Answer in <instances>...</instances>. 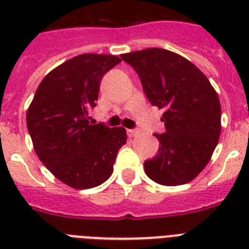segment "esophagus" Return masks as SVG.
I'll return each instance as SVG.
<instances>
[{
    "label": "esophagus",
    "mask_w": 249,
    "mask_h": 249,
    "mask_svg": "<svg viewBox=\"0 0 249 249\" xmlns=\"http://www.w3.org/2000/svg\"><path fill=\"white\" fill-rule=\"evenodd\" d=\"M126 133H128L129 137H134L137 134V130H134V129H126Z\"/></svg>",
    "instance_id": "1"
}]
</instances>
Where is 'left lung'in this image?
<instances>
[{
	"instance_id": "obj_1",
	"label": "left lung",
	"mask_w": 249,
	"mask_h": 249,
	"mask_svg": "<svg viewBox=\"0 0 249 249\" xmlns=\"http://www.w3.org/2000/svg\"><path fill=\"white\" fill-rule=\"evenodd\" d=\"M121 59L140 76L146 97L164 111L159 150L144 161V172L159 185L193 181L212 156L221 133L218 95L190 60L165 49H144Z\"/></svg>"
}]
</instances>
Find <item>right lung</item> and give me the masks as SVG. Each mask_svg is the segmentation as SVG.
I'll return each mask as SVG.
<instances>
[{
	"instance_id": "add662e5",
	"label": "right lung",
	"mask_w": 249,
	"mask_h": 249,
	"mask_svg": "<svg viewBox=\"0 0 249 249\" xmlns=\"http://www.w3.org/2000/svg\"><path fill=\"white\" fill-rule=\"evenodd\" d=\"M120 63L115 55L81 54L49 72L27 111V128L38 159L59 181L91 189L111 177L124 128L89 123L102 77Z\"/></svg>"
}]
</instances>
